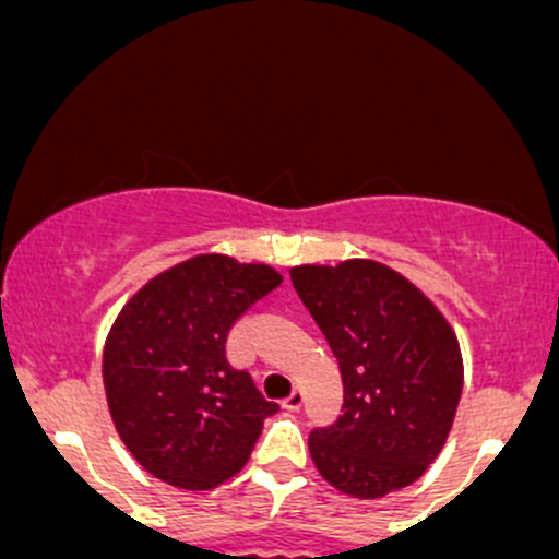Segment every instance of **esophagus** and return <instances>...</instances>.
I'll return each mask as SVG.
<instances>
[{
	"mask_svg": "<svg viewBox=\"0 0 559 559\" xmlns=\"http://www.w3.org/2000/svg\"><path fill=\"white\" fill-rule=\"evenodd\" d=\"M304 405V392L301 389H296V392L290 394V397H285L282 400V407H285V411H298V407Z\"/></svg>",
	"mask_w": 559,
	"mask_h": 559,
	"instance_id": "34e87169",
	"label": "esophagus"
}]
</instances>
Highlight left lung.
I'll list each match as a JSON object with an SVG mask.
<instances>
[{"mask_svg": "<svg viewBox=\"0 0 559 559\" xmlns=\"http://www.w3.org/2000/svg\"><path fill=\"white\" fill-rule=\"evenodd\" d=\"M341 368L338 421L309 435L317 472L341 493L407 488L440 455L464 386L455 333L437 306L376 261L290 269Z\"/></svg>", "mask_w": 559, "mask_h": 559, "instance_id": "obj_1", "label": "left lung"}]
</instances>
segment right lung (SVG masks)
Masks as SVG:
<instances>
[{"label": "right lung", "instance_id": "1", "mask_svg": "<svg viewBox=\"0 0 559 559\" xmlns=\"http://www.w3.org/2000/svg\"><path fill=\"white\" fill-rule=\"evenodd\" d=\"M282 277L266 263L194 255L141 287L109 330L104 386L119 437L167 485L210 490L248 464L280 411L226 357V335Z\"/></svg>", "mask_w": 559, "mask_h": 559}]
</instances>
